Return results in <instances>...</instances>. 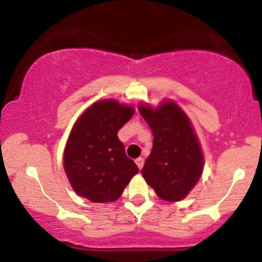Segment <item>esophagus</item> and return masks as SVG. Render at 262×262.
I'll use <instances>...</instances> for the list:
<instances>
[{"mask_svg":"<svg viewBox=\"0 0 262 262\" xmlns=\"http://www.w3.org/2000/svg\"><path fill=\"white\" fill-rule=\"evenodd\" d=\"M135 163H137V166L139 167V169H141V168H143V166H144V159H143V157H139V159L135 160Z\"/></svg>","mask_w":262,"mask_h":262,"instance_id":"esophagus-1","label":"esophagus"}]
</instances>
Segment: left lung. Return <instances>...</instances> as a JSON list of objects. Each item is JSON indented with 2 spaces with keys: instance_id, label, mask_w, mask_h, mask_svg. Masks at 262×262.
Listing matches in <instances>:
<instances>
[{
  "instance_id": "obj_1",
  "label": "left lung",
  "mask_w": 262,
  "mask_h": 262,
  "mask_svg": "<svg viewBox=\"0 0 262 262\" xmlns=\"http://www.w3.org/2000/svg\"><path fill=\"white\" fill-rule=\"evenodd\" d=\"M139 113L154 134L152 150L143 167V177L166 201L184 199L199 181L204 159L190 121L174 102L156 110L139 106Z\"/></svg>"
}]
</instances>
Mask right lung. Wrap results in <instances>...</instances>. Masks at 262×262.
Segmentation results:
<instances>
[{
  "label": "right lung",
  "instance_id": "obj_1",
  "mask_svg": "<svg viewBox=\"0 0 262 262\" xmlns=\"http://www.w3.org/2000/svg\"><path fill=\"white\" fill-rule=\"evenodd\" d=\"M133 115L132 107L102 100L90 106L72 129L63 165L74 190L93 203L117 200L139 172L117 137Z\"/></svg>",
  "mask_w": 262,
  "mask_h": 262
}]
</instances>
